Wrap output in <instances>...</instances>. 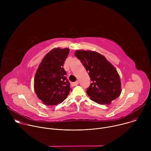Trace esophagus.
<instances>
[{
	"mask_svg": "<svg viewBox=\"0 0 151 151\" xmlns=\"http://www.w3.org/2000/svg\"><path fill=\"white\" fill-rule=\"evenodd\" d=\"M78 84H79V81H76V82L72 83V85H73V86H76V85H78Z\"/></svg>",
	"mask_w": 151,
	"mask_h": 151,
	"instance_id": "34e87169",
	"label": "esophagus"
}]
</instances>
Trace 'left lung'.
Masks as SVG:
<instances>
[{
  "mask_svg": "<svg viewBox=\"0 0 151 151\" xmlns=\"http://www.w3.org/2000/svg\"><path fill=\"white\" fill-rule=\"evenodd\" d=\"M75 55L80 60L92 81L87 90L91 100L100 104H109L120 96L119 74L105 57L95 51L84 50H77Z\"/></svg>",
  "mask_w": 151,
  "mask_h": 151,
  "instance_id": "1",
  "label": "left lung"
}]
</instances>
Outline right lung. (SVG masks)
Returning a JSON list of instances; mask_svg holds the SVG:
<instances>
[{"label": "right lung", "instance_id": "add662e5", "mask_svg": "<svg viewBox=\"0 0 151 151\" xmlns=\"http://www.w3.org/2000/svg\"><path fill=\"white\" fill-rule=\"evenodd\" d=\"M69 48H54L42 59L34 79V89L37 97L46 105L62 103L71 90L63 68Z\"/></svg>", "mask_w": 151, "mask_h": 151}]
</instances>
